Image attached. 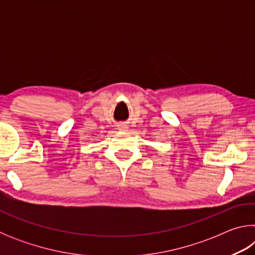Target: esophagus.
Instances as JSON below:
<instances>
[{
	"instance_id": "esophagus-1",
	"label": "esophagus",
	"mask_w": 255,
	"mask_h": 255,
	"mask_svg": "<svg viewBox=\"0 0 255 255\" xmlns=\"http://www.w3.org/2000/svg\"><path fill=\"white\" fill-rule=\"evenodd\" d=\"M118 129H119V130H123V131H127L128 130V125L120 124V125H118Z\"/></svg>"
}]
</instances>
